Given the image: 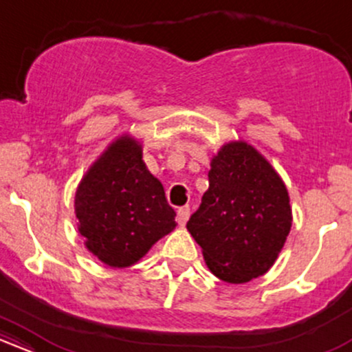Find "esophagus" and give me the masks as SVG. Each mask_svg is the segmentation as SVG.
<instances>
[{"label":"esophagus","mask_w":352,"mask_h":352,"mask_svg":"<svg viewBox=\"0 0 352 352\" xmlns=\"http://www.w3.org/2000/svg\"><path fill=\"white\" fill-rule=\"evenodd\" d=\"M188 217H190V207H188V205H185V207H180L179 210H177V220H179V223L182 225V227L187 223Z\"/></svg>","instance_id":"esophagus-1"}]
</instances>
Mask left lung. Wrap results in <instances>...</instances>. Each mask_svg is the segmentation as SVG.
Instances as JSON below:
<instances>
[{"instance_id":"left-lung-1","label":"left lung","mask_w":352,"mask_h":352,"mask_svg":"<svg viewBox=\"0 0 352 352\" xmlns=\"http://www.w3.org/2000/svg\"><path fill=\"white\" fill-rule=\"evenodd\" d=\"M285 182L253 145L228 142L212 159L208 190L187 230L221 281H252L272 268L292 230Z\"/></svg>"}]
</instances>
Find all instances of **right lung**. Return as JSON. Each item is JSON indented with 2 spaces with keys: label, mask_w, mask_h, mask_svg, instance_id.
Returning <instances> with one entry per match:
<instances>
[{
  "label": "right lung",
  "mask_w": 352,
  "mask_h": 352,
  "mask_svg": "<svg viewBox=\"0 0 352 352\" xmlns=\"http://www.w3.org/2000/svg\"><path fill=\"white\" fill-rule=\"evenodd\" d=\"M84 245L102 263L127 268L175 228V212L131 135L116 139L91 165L74 199Z\"/></svg>",
  "instance_id": "add662e5"
}]
</instances>
